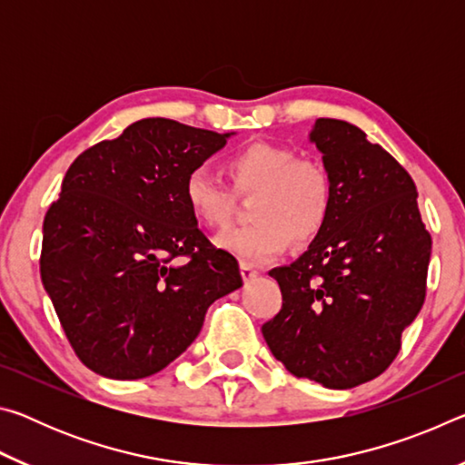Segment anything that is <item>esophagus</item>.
Instances as JSON below:
<instances>
[{
	"mask_svg": "<svg viewBox=\"0 0 465 465\" xmlns=\"http://www.w3.org/2000/svg\"><path fill=\"white\" fill-rule=\"evenodd\" d=\"M240 271H242V277H243V281H246V282L254 281L258 277V269H254V266L248 264V262H242L240 264Z\"/></svg>",
	"mask_w": 465,
	"mask_h": 465,
	"instance_id": "obj_1",
	"label": "esophagus"
}]
</instances>
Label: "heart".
<instances>
[{
    "instance_id": "b5f03b06",
    "label": "heart",
    "mask_w": 465,
    "mask_h": 465,
    "mask_svg": "<svg viewBox=\"0 0 465 465\" xmlns=\"http://www.w3.org/2000/svg\"><path fill=\"white\" fill-rule=\"evenodd\" d=\"M223 172L232 191L204 168L184 178V203L211 230L230 225L235 196H250V225L219 235L217 243L248 264H264L289 246L310 243L332 213L334 183L324 162L299 157L293 147L254 141L227 157Z\"/></svg>"
}]
</instances>
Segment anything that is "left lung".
Instances as JSON below:
<instances>
[{"label": "left lung", "mask_w": 465, "mask_h": 465, "mask_svg": "<svg viewBox=\"0 0 465 465\" xmlns=\"http://www.w3.org/2000/svg\"><path fill=\"white\" fill-rule=\"evenodd\" d=\"M310 137L332 174V213L299 261L269 272L282 303L262 334L293 375L349 390L400 352L427 295L430 233L412 176L359 127L318 119Z\"/></svg>", "instance_id": "8db88e82"}]
</instances>
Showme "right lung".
I'll use <instances>...</instances> for the list:
<instances>
[{"instance_id":"1","label":"right lung","mask_w":465,"mask_h":465,"mask_svg":"<svg viewBox=\"0 0 465 465\" xmlns=\"http://www.w3.org/2000/svg\"><path fill=\"white\" fill-rule=\"evenodd\" d=\"M215 131L143 119L75 157L43 223L41 279L82 363L141 380L199 336L238 261L207 240L184 178L225 145Z\"/></svg>"}]
</instances>
